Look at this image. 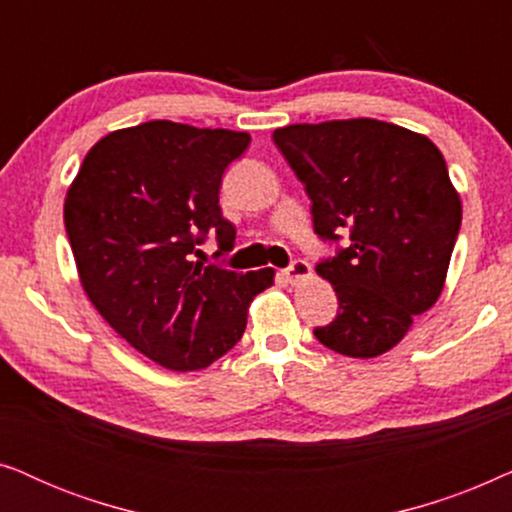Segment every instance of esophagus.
<instances>
[{
  "instance_id": "34e87169",
  "label": "esophagus",
  "mask_w": 512,
  "mask_h": 512,
  "mask_svg": "<svg viewBox=\"0 0 512 512\" xmlns=\"http://www.w3.org/2000/svg\"><path fill=\"white\" fill-rule=\"evenodd\" d=\"M310 275H312V268H310V263L303 261V258H296V261H293V263L289 265V268L284 270V277H286V282H291V284L305 282V279H310Z\"/></svg>"
}]
</instances>
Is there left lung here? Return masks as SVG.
Segmentation results:
<instances>
[{
	"label": "left lung",
	"instance_id": "8db88e82",
	"mask_svg": "<svg viewBox=\"0 0 512 512\" xmlns=\"http://www.w3.org/2000/svg\"><path fill=\"white\" fill-rule=\"evenodd\" d=\"M272 139L310 195L314 233L349 235L317 265L340 310L314 335L352 359L389 352L436 305L459 235L461 200L443 153L375 118L286 125Z\"/></svg>",
	"mask_w": 512,
	"mask_h": 512
}]
</instances>
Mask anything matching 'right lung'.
<instances>
[{
  "instance_id": "add662e5",
  "label": "right lung",
  "mask_w": 512,
  "mask_h": 512,
  "mask_svg": "<svg viewBox=\"0 0 512 512\" xmlns=\"http://www.w3.org/2000/svg\"><path fill=\"white\" fill-rule=\"evenodd\" d=\"M251 137L149 121L109 132L86 153L65 198V228L83 291L121 338L167 370H200L237 345L251 300L275 270L205 265L209 230L235 244L219 188ZM199 261L195 262L194 258Z\"/></svg>"
}]
</instances>
